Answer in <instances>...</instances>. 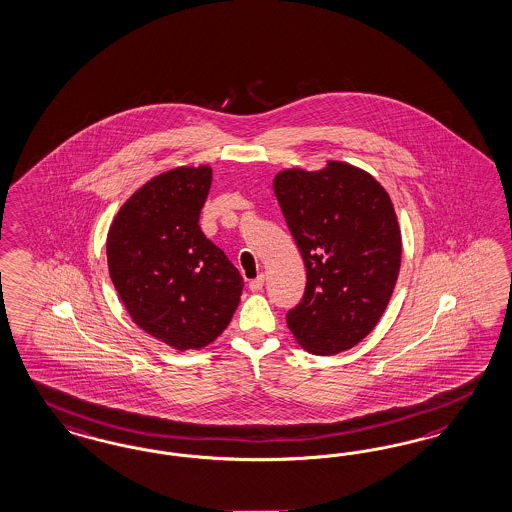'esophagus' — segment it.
<instances>
[{
    "label": "esophagus",
    "mask_w": 512,
    "mask_h": 512,
    "mask_svg": "<svg viewBox=\"0 0 512 512\" xmlns=\"http://www.w3.org/2000/svg\"><path fill=\"white\" fill-rule=\"evenodd\" d=\"M263 285H265V274H259L255 280L249 282V289H251V291H261Z\"/></svg>",
    "instance_id": "obj_1"
}]
</instances>
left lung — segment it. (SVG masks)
<instances>
[{"label":"left lung","mask_w":512,"mask_h":512,"mask_svg":"<svg viewBox=\"0 0 512 512\" xmlns=\"http://www.w3.org/2000/svg\"><path fill=\"white\" fill-rule=\"evenodd\" d=\"M274 193L306 266L287 327L316 355L350 350L388 308L401 268V229L386 189L365 170L329 160L274 177Z\"/></svg>","instance_id":"8db88e82"}]
</instances>
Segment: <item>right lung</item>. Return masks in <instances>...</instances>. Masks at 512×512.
Returning a JSON list of instances; mask_svg holds the SVG:
<instances>
[{"mask_svg": "<svg viewBox=\"0 0 512 512\" xmlns=\"http://www.w3.org/2000/svg\"><path fill=\"white\" fill-rule=\"evenodd\" d=\"M212 168L179 166L149 179L107 232L109 276L126 312L174 350H200L234 316L244 280L200 230Z\"/></svg>", "mask_w": 512, "mask_h": 512, "instance_id": "obj_1", "label": "right lung"}]
</instances>
